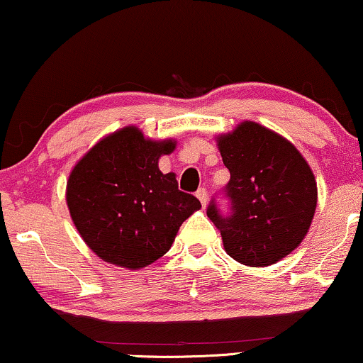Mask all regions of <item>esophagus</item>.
I'll return each instance as SVG.
<instances>
[{
    "mask_svg": "<svg viewBox=\"0 0 363 363\" xmlns=\"http://www.w3.org/2000/svg\"><path fill=\"white\" fill-rule=\"evenodd\" d=\"M196 198L201 201L203 206H206V201H208V191H206V188H198Z\"/></svg>",
    "mask_w": 363,
    "mask_h": 363,
    "instance_id": "obj_1",
    "label": "esophagus"
}]
</instances>
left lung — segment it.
<instances>
[{
	"label": "left lung",
	"instance_id": "8db88e82",
	"mask_svg": "<svg viewBox=\"0 0 363 363\" xmlns=\"http://www.w3.org/2000/svg\"><path fill=\"white\" fill-rule=\"evenodd\" d=\"M230 182L228 213L213 198L206 215L233 259L261 267L294 251L309 231L317 205L314 173L299 150L269 128L242 122L218 138Z\"/></svg>",
	"mask_w": 363,
	"mask_h": 363
}]
</instances>
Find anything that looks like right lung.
<instances>
[{
	"label": "right lung",
	"instance_id": "obj_1",
	"mask_svg": "<svg viewBox=\"0 0 363 363\" xmlns=\"http://www.w3.org/2000/svg\"><path fill=\"white\" fill-rule=\"evenodd\" d=\"M173 140H147L125 127L92 147L67 182V206L77 231L101 259L128 269L152 264L172 247L178 228L200 210L196 196L163 175L158 158Z\"/></svg>",
	"mask_w": 363,
	"mask_h": 363
}]
</instances>
